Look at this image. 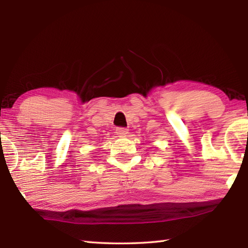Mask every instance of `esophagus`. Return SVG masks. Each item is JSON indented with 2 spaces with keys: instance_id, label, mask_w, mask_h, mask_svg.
Returning <instances> with one entry per match:
<instances>
[{
  "instance_id": "1",
  "label": "esophagus",
  "mask_w": 248,
  "mask_h": 248,
  "mask_svg": "<svg viewBox=\"0 0 248 248\" xmlns=\"http://www.w3.org/2000/svg\"><path fill=\"white\" fill-rule=\"evenodd\" d=\"M116 133L118 134L119 137H125L128 134V129H125V128H117L116 129Z\"/></svg>"
}]
</instances>
